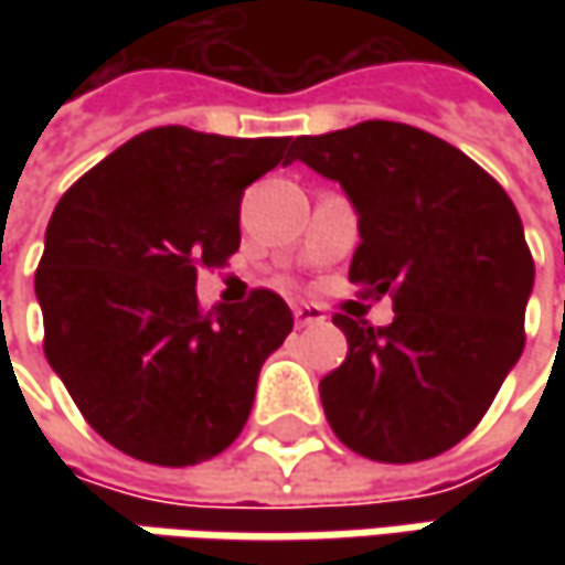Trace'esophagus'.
<instances>
[{
	"mask_svg": "<svg viewBox=\"0 0 565 565\" xmlns=\"http://www.w3.org/2000/svg\"><path fill=\"white\" fill-rule=\"evenodd\" d=\"M292 315L295 327H315V323H323V320H327L323 308H317V305H295Z\"/></svg>",
	"mask_w": 565,
	"mask_h": 565,
	"instance_id": "esophagus-1",
	"label": "esophagus"
}]
</instances>
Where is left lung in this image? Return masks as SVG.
<instances>
[{
  "mask_svg": "<svg viewBox=\"0 0 565 565\" xmlns=\"http://www.w3.org/2000/svg\"><path fill=\"white\" fill-rule=\"evenodd\" d=\"M359 213L349 279L393 323L337 315L349 355L320 380L327 422L374 462H422L484 418L525 349L534 260L510 194L452 143L402 121L298 138Z\"/></svg>",
  "mask_w": 565,
  "mask_h": 565,
  "instance_id": "8db88e82",
  "label": "left lung"
}]
</instances>
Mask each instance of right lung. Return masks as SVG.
<instances>
[{
  "label": "right lung",
  "mask_w": 565,
  "mask_h": 565,
  "mask_svg": "<svg viewBox=\"0 0 565 565\" xmlns=\"http://www.w3.org/2000/svg\"><path fill=\"white\" fill-rule=\"evenodd\" d=\"M289 138L150 128L62 194L36 267L43 352L106 444L153 466L223 452L248 422L292 311L257 289L198 308V270L238 250L242 194Z\"/></svg>",
  "instance_id": "obj_1"
}]
</instances>
